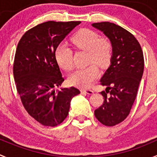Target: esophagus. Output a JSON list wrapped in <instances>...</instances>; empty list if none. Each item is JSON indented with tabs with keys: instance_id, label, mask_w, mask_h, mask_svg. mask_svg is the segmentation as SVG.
<instances>
[{
	"instance_id": "obj_1",
	"label": "esophagus",
	"mask_w": 157,
	"mask_h": 157,
	"mask_svg": "<svg viewBox=\"0 0 157 157\" xmlns=\"http://www.w3.org/2000/svg\"><path fill=\"white\" fill-rule=\"evenodd\" d=\"M80 92H81L82 94H89V95H91V94H94V91L91 90L81 89L80 90Z\"/></svg>"
}]
</instances>
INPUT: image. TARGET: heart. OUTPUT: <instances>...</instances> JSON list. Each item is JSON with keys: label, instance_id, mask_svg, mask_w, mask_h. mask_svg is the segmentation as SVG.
<instances>
[{"label": "heart", "instance_id": "heart-1", "mask_svg": "<svg viewBox=\"0 0 157 157\" xmlns=\"http://www.w3.org/2000/svg\"><path fill=\"white\" fill-rule=\"evenodd\" d=\"M71 43L77 49L88 52V63H96L106 67L110 63L113 45L107 38L100 37L99 33L90 29H82L71 37ZM57 65L63 71H71L73 66V51L65 44H60L54 51ZM100 76L95 64L77 69L68 78L71 85L80 88H89Z\"/></svg>", "mask_w": 157, "mask_h": 157}]
</instances>
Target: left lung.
<instances>
[{
  "mask_svg": "<svg viewBox=\"0 0 157 157\" xmlns=\"http://www.w3.org/2000/svg\"><path fill=\"white\" fill-rule=\"evenodd\" d=\"M92 26L103 32L113 45L110 65L100 79V84L106 86V92L100 93L104 100L94 111L102 124L113 127L127 118L134 103L144 74V54L135 36L121 26L109 22Z\"/></svg>",
  "mask_w": 157,
  "mask_h": 157,
  "instance_id": "1",
  "label": "left lung"
}]
</instances>
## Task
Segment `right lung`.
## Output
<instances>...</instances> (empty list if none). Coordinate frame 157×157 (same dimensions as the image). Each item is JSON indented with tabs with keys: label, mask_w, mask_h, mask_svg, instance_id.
<instances>
[{
	"label": "right lung",
	"mask_w": 157,
	"mask_h": 157,
	"mask_svg": "<svg viewBox=\"0 0 157 157\" xmlns=\"http://www.w3.org/2000/svg\"><path fill=\"white\" fill-rule=\"evenodd\" d=\"M80 21H48L27 30L17 48L13 73L27 112L42 125L55 127L67 117L72 98L80 90L71 86L55 90L64 79L54 58L58 44Z\"/></svg>",
	"instance_id": "add662e5"
}]
</instances>
